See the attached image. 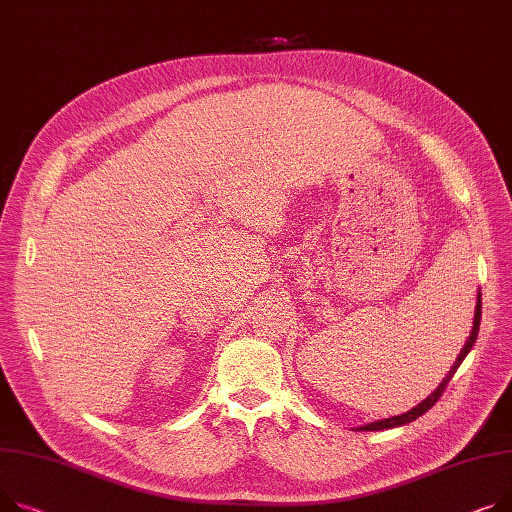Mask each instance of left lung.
I'll list each match as a JSON object with an SVG mask.
<instances>
[{
  "mask_svg": "<svg viewBox=\"0 0 512 512\" xmlns=\"http://www.w3.org/2000/svg\"><path fill=\"white\" fill-rule=\"evenodd\" d=\"M480 321H482V292H478V300H475V315H473V327H471V333H469V337H467V342H465V346H463V350H461V354L457 356V360H455V364L451 366V370H449V374L445 379H442V383L422 401V403H418L416 407H412L410 412H405V414H401V416H393V418H385V420H379V422H370V424H366V426H360L358 430H364V432H374V430H387V428H397V426H403V424H410V422H414V420H418L420 416H424L430 407L440 399V395L445 393V389H447V385L451 383V379L455 377V372H457V368H459V364L465 360V356L469 354V350L473 348V344H475V337H478V331H480Z\"/></svg>",
  "mask_w": 512,
  "mask_h": 512,
  "instance_id": "1",
  "label": "left lung"
}]
</instances>
